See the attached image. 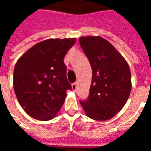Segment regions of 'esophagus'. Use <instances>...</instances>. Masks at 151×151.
<instances>
[{
  "instance_id": "esophagus-1",
  "label": "esophagus",
  "mask_w": 151,
  "mask_h": 151,
  "mask_svg": "<svg viewBox=\"0 0 151 151\" xmlns=\"http://www.w3.org/2000/svg\"><path fill=\"white\" fill-rule=\"evenodd\" d=\"M72 89L73 91H75L76 89H77V83L76 82H74V83H73L72 84Z\"/></svg>"
}]
</instances>
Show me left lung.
I'll return each mask as SVG.
<instances>
[{
  "label": "left lung",
  "instance_id": "left-lung-1",
  "mask_svg": "<svg viewBox=\"0 0 151 151\" xmlns=\"http://www.w3.org/2000/svg\"><path fill=\"white\" fill-rule=\"evenodd\" d=\"M79 43L92 69L89 97L80 104L88 117L98 121L108 120L123 108L129 97L132 89L129 66L104 38L82 36Z\"/></svg>",
  "mask_w": 151,
  "mask_h": 151
}]
</instances>
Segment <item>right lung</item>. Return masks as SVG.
<instances>
[{
	"label": "right lung",
	"mask_w": 151,
	"mask_h": 151,
	"mask_svg": "<svg viewBox=\"0 0 151 151\" xmlns=\"http://www.w3.org/2000/svg\"><path fill=\"white\" fill-rule=\"evenodd\" d=\"M76 42L48 39L31 47L18 60L14 70V89L18 103L34 119L56 116L72 86L66 77L65 56Z\"/></svg>",
	"instance_id": "right-lung-1"
}]
</instances>
